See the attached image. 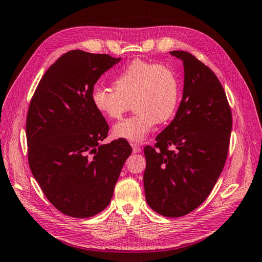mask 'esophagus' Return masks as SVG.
Wrapping results in <instances>:
<instances>
[{"instance_id": "obj_1", "label": "esophagus", "mask_w": 262, "mask_h": 262, "mask_svg": "<svg viewBox=\"0 0 262 262\" xmlns=\"http://www.w3.org/2000/svg\"><path fill=\"white\" fill-rule=\"evenodd\" d=\"M130 145H132V147H133V152H134V153H140V152H141V147H140V145H138V144L132 143Z\"/></svg>"}]
</instances>
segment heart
<instances>
[{
	"instance_id": "heart-1",
	"label": "heart",
	"mask_w": 262,
	"mask_h": 262,
	"mask_svg": "<svg viewBox=\"0 0 262 262\" xmlns=\"http://www.w3.org/2000/svg\"><path fill=\"white\" fill-rule=\"evenodd\" d=\"M115 91L94 88L91 103L108 119H120L133 107L136 113L116 124L113 135L141 142L155 125L174 116L180 100V83L174 71L158 63L135 59L125 66L113 81Z\"/></svg>"
}]
</instances>
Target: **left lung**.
Here are the masks:
<instances>
[{"label": "left lung", "mask_w": 262, "mask_h": 262, "mask_svg": "<svg viewBox=\"0 0 262 262\" xmlns=\"http://www.w3.org/2000/svg\"><path fill=\"white\" fill-rule=\"evenodd\" d=\"M170 54L185 68L182 100L155 145L144 148V189L154 211L181 217L205 202L223 171L232 113L223 86L208 66L190 53Z\"/></svg>", "instance_id": "1"}]
</instances>
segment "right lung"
<instances>
[{
    "instance_id": "1",
    "label": "right lung",
    "mask_w": 262,
    "mask_h": 262,
    "mask_svg": "<svg viewBox=\"0 0 262 262\" xmlns=\"http://www.w3.org/2000/svg\"><path fill=\"white\" fill-rule=\"evenodd\" d=\"M119 60L68 52L43 74L28 109L30 170L49 202L71 217L86 219L107 207L132 153L121 138L100 144L109 126L90 99L99 77Z\"/></svg>"
}]
</instances>
